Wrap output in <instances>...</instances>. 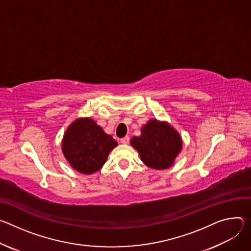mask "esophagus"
I'll return each instance as SVG.
<instances>
[{
	"label": "esophagus",
	"instance_id": "34e87169",
	"mask_svg": "<svg viewBox=\"0 0 251 251\" xmlns=\"http://www.w3.org/2000/svg\"><path fill=\"white\" fill-rule=\"evenodd\" d=\"M121 143L124 144V145H127L129 143V136L128 135H126L125 137L121 138Z\"/></svg>",
	"mask_w": 251,
	"mask_h": 251
}]
</instances>
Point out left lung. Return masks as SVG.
Listing matches in <instances>:
<instances>
[{"instance_id":"1","label":"left lung","mask_w":251,"mask_h":251,"mask_svg":"<svg viewBox=\"0 0 251 251\" xmlns=\"http://www.w3.org/2000/svg\"><path fill=\"white\" fill-rule=\"evenodd\" d=\"M142 134L133 136L130 146L140 153L143 162L153 170H165L174 164L182 150L178 131L168 122L150 120L142 126Z\"/></svg>"}]
</instances>
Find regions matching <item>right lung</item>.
Masks as SVG:
<instances>
[{
    "label": "right lung",
    "instance_id": "add662e5",
    "mask_svg": "<svg viewBox=\"0 0 251 251\" xmlns=\"http://www.w3.org/2000/svg\"><path fill=\"white\" fill-rule=\"evenodd\" d=\"M118 147L113 136L104 132L91 118H78L64 133L62 151L72 168L83 175H93L105 163L108 153Z\"/></svg>",
    "mask_w": 251,
    "mask_h": 251
}]
</instances>
